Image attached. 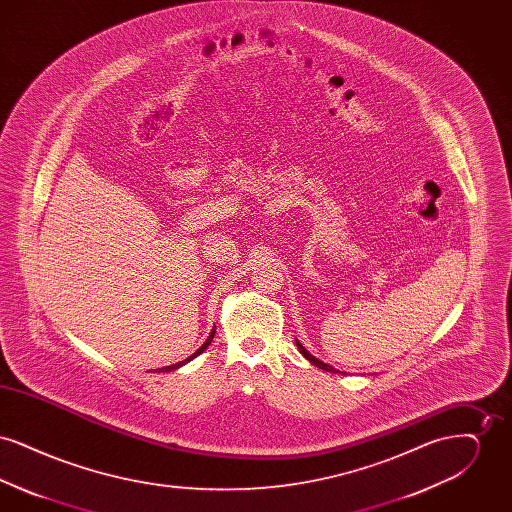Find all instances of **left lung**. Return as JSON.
<instances>
[{
  "mask_svg": "<svg viewBox=\"0 0 512 512\" xmlns=\"http://www.w3.org/2000/svg\"><path fill=\"white\" fill-rule=\"evenodd\" d=\"M295 345H297V349H299V353H301V355H303V357H305V359H307V361H309V363H313V365L318 366V368H322V370H326V372H334V374H336V372H340V370H338V368H334V366L326 365V363H322V361H320V359H317V357H315V355H311V353H309V351H307V349H305V347H303V345H301V341L295 340Z\"/></svg>",
  "mask_w": 512,
  "mask_h": 512,
  "instance_id": "8db88e82",
  "label": "left lung"
}]
</instances>
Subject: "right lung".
<instances>
[{
  "mask_svg": "<svg viewBox=\"0 0 512 512\" xmlns=\"http://www.w3.org/2000/svg\"><path fill=\"white\" fill-rule=\"evenodd\" d=\"M215 332H217V326H215V328L211 330L209 338H207V340H205V343H203V345H201V347H199V349L195 351L194 355H190L188 359H184V361H180V363H176V365L165 366V368H155V372H171V370H176V368H180V366L186 365V363H190L192 359H195L197 355H201V353H203V351H205V349H207V347L211 345V341H213V338H215Z\"/></svg>",
  "mask_w": 512,
  "mask_h": 512,
  "instance_id": "1",
  "label": "right lung"
}]
</instances>
